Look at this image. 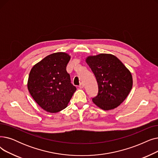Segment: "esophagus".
I'll return each mask as SVG.
<instances>
[{"mask_svg":"<svg viewBox=\"0 0 158 158\" xmlns=\"http://www.w3.org/2000/svg\"><path fill=\"white\" fill-rule=\"evenodd\" d=\"M84 85L83 83H80V85H79V87H80V88L82 89V88H84Z\"/></svg>","mask_w":158,"mask_h":158,"instance_id":"esophagus-1","label":"esophagus"}]
</instances>
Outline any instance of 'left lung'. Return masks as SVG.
Segmentation results:
<instances>
[{"mask_svg":"<svg viewBox=\"0 0 158 158\" xmlns=\"http://www.w3.org/2000/svg\"><path fill=\"white\" fill-rule=\"evenodd\" d=\"M86 62L98 85V93L93 98L94 103L105 110L119 106L132 89L131 72L116 56L110 54L90 56Z\"/></svg>","mask_w":158,"mask_h":158,"instance_id":"8db88e82","label":"left lung"}]
</instances>
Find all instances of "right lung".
Instances as JSON below:
<instances>
[{"mask_svg":"<svg viewBox=\"0 0 158 158\" xmlns=\"http://www.w3.org/2000/svg\"><path fill=\"white\" fill-rule=\"evenodd\" d=\"M70 58L65 52H55L35 64L30 71L27 89L44 110L53 113L64 109L76 91L66 71Z\"/></svg>","mask_w":158,"mask_h":158,"instance_id":"add662e5","label":"right lung"}]
</instances>
